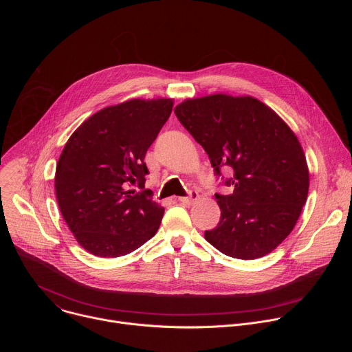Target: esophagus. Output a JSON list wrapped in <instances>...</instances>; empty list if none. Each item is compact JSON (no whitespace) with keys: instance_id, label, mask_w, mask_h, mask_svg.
<instances>
[{"instance_id":"1","label":"esophagus","mask_w":352,"mask_h":352,"mask_svg":"<svg viewBox=\"0 0 352 352\" xmlns=\"http://www.w3.org/2000/svg\"><path fill=\"white\" fill-rule=\"evenodd\" d=\"M197 197H199V193L195 190H190L188 196H181V197H178V200L184 205H192L195 200H197Z\"/></svg>"}]
</instances>
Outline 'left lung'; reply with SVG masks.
<instances>
[{
  "label": "left lung",
  "mask_w": 352,
  "mask_h": 352,
  "mask_svg": "<svg viewBox=\"0 0 352 352\" xmlns=\"http://www.w3.org/2000/svg\"><path fill=\"white\" fill-rule=\"evenodd\" d=\"M202 144L217 175L228 166L230 195H216L220 223L205 238L224 255L258 259L292 231L307 202L309 170L298 138L252 96L216 93L186 98L174 110Z\"/></svg>",
  "instance_id": "obj_1"
}]
</instances>
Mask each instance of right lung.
I'll return each mask as SVG.
<instances>
[{
	"label": "right lung",
	"mask_w": 352,
	"mask_h": 352,
	"mask_svg": "<svg viewBox=\"0 0 352 352\" xmlns=\"http://www.w3.org/2000/svg\"><path fill=\"white\" fill-rule=\"evenodd\" d=\"M174 106L173 98H132L94 113L71 135L56 168L61 214L94 256L133 252L157 232L164 208L147 197V148Z\"/></svg>",
	"instance_id": "add662e5"
}]
</instances>
